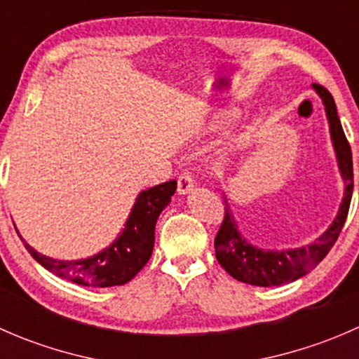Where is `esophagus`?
<instances>
[{
    "instance_id": "1",
    "label": "esophagus",
    "mask_w": 359,
    "mask_h": 359,
    "mask_svg": "<svg viewBox=\"0 0 359 359\" xmlns=\"http://www.w3.org/2000/svg\"><path fill=\"white\" fill-rule=\"evenodd\" d=\"M194 187V179L191 175V172H182L177 179V191L179 194H187Z\"/></svg>"
}]
</instances>
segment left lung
Masks as SVG:
<instances>
[{"label": "left lung", "instance_id": "obj_1", "mask_svg": "<svg viewBox=\"0 0 359 359\" xmlns=\"http://www.w3.org/2000/svg\"><path fill=\"white\" fill-rule=\"evenodd\" d=\"M314 90L325 104L340 175L346 184L339 213H337L330 227L314 243L293 250H262L253 247L252 243L245 240V236H241L233 212L229 208V203L224 198L226 213H224V220L215 236V255L220 266L234 280L255 285V287H280V285L299 280V278L306 276L309 271H313L327 257V253L335 245L340 231H342L344 222L347 219V212H349L354 187L353 154H351V146L347 142L342 125H340L339 116H337L334 97L321 85H314Z\"/></svg>", "mask_w": 359, "mask_h": 359}]
</instances>
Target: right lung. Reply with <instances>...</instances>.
Listing matches in <instances>:
<instances>
[{"label": "right lung", "instance_id": "1", "mask_svg": "<svg viewBox=\"0 0 359 359\" xmlns=\"http://www.w3.org/2000/svg\"><path fill=\"white\" fill-rule=\"evenodd\" d=\"M177 180L158 184L142 191L130 212L125 229L109 247L97 255L83 260H57L36 252L24 241L25 248L36 262L55 276L83 285V287H116L135 278L151 259L154 247V227L159 213L172 201Z\"/></svg>", "mask_w": 359, "mask_h": 359}]
</instances>
